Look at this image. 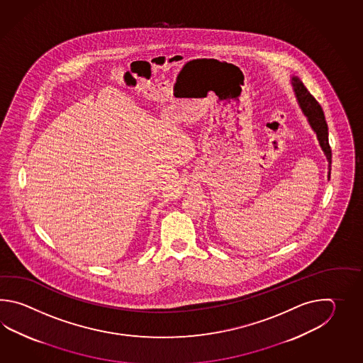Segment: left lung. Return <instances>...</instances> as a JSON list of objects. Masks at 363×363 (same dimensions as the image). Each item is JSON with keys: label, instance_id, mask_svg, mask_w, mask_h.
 Masks as SVG:
<instances>
[{"label": "left lung", "instance_id": "obj_1", "mask_svg": "<svg viewBox=\"0 0 363 363\" xmlns=\"http://www.w3.org/2000/svg\"><path fill=\"white\" fill-rule=\"evenodd\" d=\"M292 84H294V93H296V97L298 100L302 111H303L305 116H308V123L311 125V128L315 131L319 144H320L324 155L328 160V178H330V175H331L332 152L330 143H328V127H327V122H325V118H324L323 110L298 77H292Z\"/></svg>", "mask_w": 363, "mask_h": 363}]
</instances>
